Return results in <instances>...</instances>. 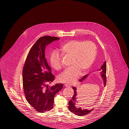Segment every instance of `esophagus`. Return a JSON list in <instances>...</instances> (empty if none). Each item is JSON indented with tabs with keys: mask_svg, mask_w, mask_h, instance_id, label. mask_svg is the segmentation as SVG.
<instances>
[{
	"mask_svg": "<svg viewBox=\"0 0 129 129\" xmlns=\"http://www.w3.org/2000/svg\"><path fill=\"white\" fill-rule=\"evenodd\" d=\"M64 86H65L66 87H70V85H69V84H65Z\"/></svg>",
	"mask_w": 129,
	"mask_h": 129,
	"instance_id": "1",
	"label": "esophagus"
}]
</instances>
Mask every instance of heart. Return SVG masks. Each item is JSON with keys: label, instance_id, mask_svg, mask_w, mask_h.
Here are the masks:
<instances>
[{"label": "heart", "instance_id": "obj_1", "mask_svg": "<svg viewBox=\"0 0 129 129\" xmlns=\"http://www.w3.org/2000/svg\"><path fill=\"white\" fill-rule=\"evenodd\" d=\"M63 57L71 58L70 68L59 76L60 82L69 84L74 83L79 76L86 73L93 64L97 54V48L90 41L72 40L63 43L59 50ZM51 66L55 70L61 69V59L56 51L50 55Z\"/></svg>", "mask_w": 129, "mask_h": 129}]
</instances>
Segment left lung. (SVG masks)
Segmentation results:
<instances>
[{"label":"left lung","mask_w":129,"mask_h":129,"mask_svg":"<svg viewBox=\"0 0 129 129\" xmlns=\"http://www.w3.org/2000/svg\"><path fill=\"white\" fill-rule=\"evenodd\" d=\"M99 70L101 71L100 74H101V76L102 78H103V80H104V86H106V61H105L104 63V64L102 66L101 69ZM87 76H88V75L84 76L79 80V81L80 82L82 81L83 80H84L85 78H86ZM72 88L74 90V95L72 98V99L69 102V109L70 110V111L71 112H72V113H74L75 114L77 115L78 116H83V115H85L90 113V112H91L94 109H92L89 110L87 109H82L81 108V107L78 108L76 106V103H78V97L77 93V88L75 86H73L72 87ZM77 100H78V102L77 101Z\"/></svg>","instance_id":"left-lung-1"}]
</instances>
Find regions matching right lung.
Masks as SVG:
<instances>
[{
	"instance_id": "1",
	"label": "right lung",
	"mask_w": 129,
	"mask_h": 129,
	"mask_svg": "<svg viewBox=\"0 0 129 129\" xmlns=\"http://www.w3.org/2000/svg\"><path fill=\"white\" fill-rule=\"evenodd\" d=\"M59 38L44 36L40 38L31 47L27 55L23 70V91L28 103L39 113L52 109L54 98L63 87L62 84L50 86L54 76L45 58L46 46Z\"/></svg>"
}]
</instances>
